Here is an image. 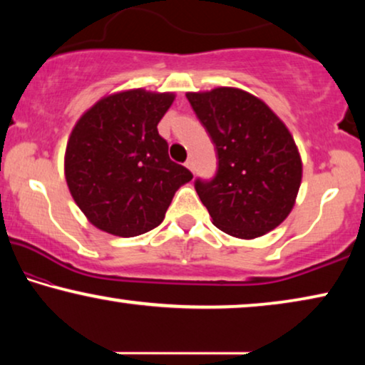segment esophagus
<instances>
[{
	"mask_svg": "<svg viewBox=\"0 0 365 365\" xmlns=\"http://www.w3.org/2000/svg\"><path fill=\"white\" fill-rule=\"evenodd\" d=\"M184 166H186L191 173H194V161H192V159H187V161H186V164H184Z\"/></svg>",
	"mask_w": 365,
	"mask_h": 365,
	"instance_id": "obj_1",
	"label": "esophagus"
}]
</instances>
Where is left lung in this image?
I'll return each instance as SVG.
<instances>
[{
	"mask_svg": "<svg viewBox=\"0 0 365 365\" xmlns=\"http://www.w3.org/2000/svg\"><path fill=\"white\" fill-rule=\"evenodd\" d=\"M216 144L219 168L196 191L212 224L239 239H256L291 214L302 159L286 124L261 98L239 88L186 93Z\"/></svg>",
	"mask_w": 365,
	"mask_h": 365,
	"instance_id": "1",
	"label": "left lung"
}]
</instances>
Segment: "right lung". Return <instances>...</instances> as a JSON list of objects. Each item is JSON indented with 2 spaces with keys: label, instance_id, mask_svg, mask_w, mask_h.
<instances>
[{
  "label": "right lung",
  "instance_id": "1",
  "mask_svg": "<svg viewBox=\"0 0 365 365\" xmlns=\"http://www.w3.org/2000/svg\"><path fill=\"white\" fill-rule=\"evenodd\" d=\"M174 93L124 89L103 96L74 124L64 153L69 192L94 227L134 237L163 222L174 194L192 179L173 163L158 123Z\"/></svg>",
  "mask_w": 365,
  "mask_h": 365
}]
</instances>
